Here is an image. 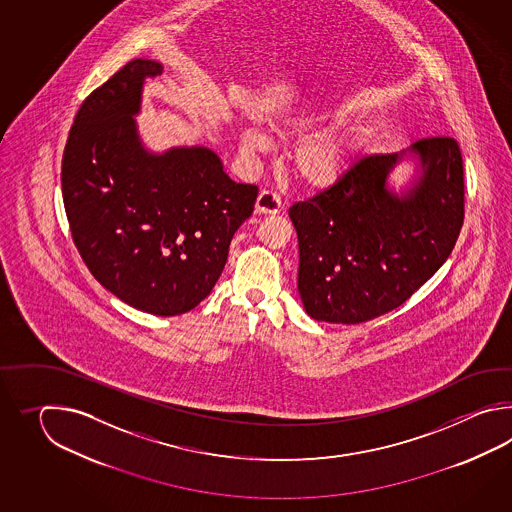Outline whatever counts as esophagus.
I'll return each instance as SVG.
<instances>
[{
  "label": "esophagus",
  "instance_id": "obj_1",
  "mask_svg": "<svg viewBox=\"0 0 512 512\" xmlns=\"http://www.w3.org/2000/svg\"><path fill=\"white\" fill-rule=\"evenodd\" d=\"M282 210V199L271 190H261L256 199V212L258 214H278Z\"/></svg>",
  "mask_w": 512,
  "mask_h": 512
}]
</instances>
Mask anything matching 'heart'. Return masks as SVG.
<instances>
[{
    "label": "heart",
    "mask_w": 512,
    "mask_h": 512,
    "mask_svg": "<svg viewBox=\"0 0 512 512\" xmlns=\"http://www.w3.org/2000/svg\"><path fill=\"white\" fill-rule=\"evenodd\" d=\"M349 119L346 108L333 113H313L302 111L283 122L280 131L285 135H309L318 130L324 122L344 124ZM373 126H353V128H333V130L307 137L293 155L294 172L300 181L309 188H329L337 185L346 175L353 161L366 146L373 141ZM241 146L249 153H260L267 148V139L261 131L249 128L241 133Z\"/></svg>",
    "instance_id": "b5f03b06"
}]
</instances>
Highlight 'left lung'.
Instances as JSON below:
<instances>
[{"label":"left lung","mask_w":512,"mask_h":512,"mask_svg":"<svg viewBox=\"0 0 512 512\" xmlns=\"http://www.w3.org/2000/svg\"><path fill=\"white\" fill-rule=\"evenodd\" d=\"M404 158L418 166L401 193L389 188ZM298 293L307 315L360 324L393 311L434 276L465 218L463 159L452 137L364 157L337 185L294 203Z\"/></svg>","instance_id":"obj_1"}]
</instances>
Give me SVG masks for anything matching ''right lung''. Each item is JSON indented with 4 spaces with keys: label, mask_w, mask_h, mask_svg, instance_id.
I'll list each match as a JSON object with an SVG mask.
<instances>
[{
    "label": "right lung",
    "mask_w": 512,
    "mask_h": 512,
    "mask_svg": "<svg viewBox=\"0 0 512 512\" xmlns=\"http://www.w3.org/2000/svg\"><path fill=\"white\" fill-rule=\"evenodd\" d=\"M161 73L155 60H131L82 102L62 159V196L100 285L139 311L175 316L218 282L258 188L232 181L205 146L144 148L133 117L144 80Z\"/></svg>",
    "instance_id": "right-lung-1"
}]
</instances>
